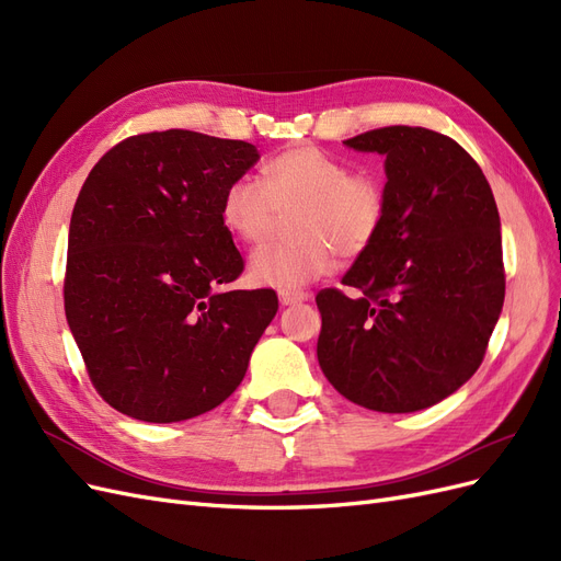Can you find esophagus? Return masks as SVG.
Returning <instances> with one entry per match:
<instances>
[{
    "instance_id": "esophagus-1",
    "label": "esophagus",
    "mask_w": 561,
    "mask_h": 561,
    "mask_svg": "<svg viewBox=\"0 0 561 561\" xmlns=\"http://www.w3.org/2000/svg\"><path fill=\"white\" fill-rule=\"evenodd\" d=\"M278 299H280L283 307H295V304L307 301L309 293H304V290H280Z\"/></svg>"
}]
</instances>
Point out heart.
Wrapping results in <instances>:
<instances>
[{
	"label": "heart",
	"instance_id": "b5f03b06",
	"mask_svg": "<svg viewBox=\"0 0 561 561\" xmlns=\"http://www.w3.org/2000/svg\"><path fill=\"white\" fill-rule=\"evenodd\" d=\"M293 210V241L252 252L254 283L297 290L330 274L334 250L348 260L367 252L383 229L388 190L371 168H351L325 149L297 145L271 157L260 180H231L219 203L225 227L243 243H262L274 233L280 213Z\"/></svg>",
	"mask_w": 561,
	"mask_h": 561
}]
</instances>
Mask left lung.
Instances as JSON below:
<instances>
[{"label":"left lung","instance_id":"left-lung-1","mask_svg":"<svg viewBox=\"0 0 561 561\" xmlns=\"http://www.w3.org/2000/svg\"><path fill=\"white\" fill-rule=\"evenodd\" d=\"M386 157L388 213L379 239L316 295L318 363L351 402L386 414L426 410L484 360L505 297L501 219L468 151L421 126L346 140Z\"/></svg>","mask_w":561,"mask_h":561}]
</instances>
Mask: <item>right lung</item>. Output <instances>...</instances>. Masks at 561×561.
I'll return each mask as SVG.
<instances>
[{
  "mask_svg": "<svg viewBox=\"0 0 561 561\" xmlns=\"http://www.w3.org/2000/svg\"><path fill=\"white\" fill-rule=\"evenodd\" d=\"M257 159L250 142L171 128L114 145L83 182L65 316L93 388L116 412L184 421L243 381L278 297L229 287L245 262L219 203Z\"/></svg>",
  "mask_w": 561,
  "mask_h": 561,
  "instance_id": "1",
  "label": "right lung"
}]
</instances>
